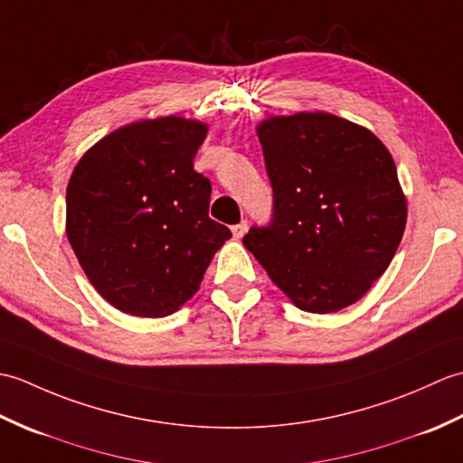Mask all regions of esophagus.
<instances>
[{
	"instance_id": "esophagus-1",
	"label": "esophagus",
	"mask_w": 463,
	"mask_h": 463,
	"mask_svg": "<svg viewBox=\"0 0 463 463\" xmlns=\"http://www.w3.org/2000/svg\"><path fill=\"white\" fill-rule=\"evenodd\" d=\"M247 229H249V222H247V221H241L239 224H234V226H232L234 239H242L244 232H247Z\"/></svg>"
}]
</instances>
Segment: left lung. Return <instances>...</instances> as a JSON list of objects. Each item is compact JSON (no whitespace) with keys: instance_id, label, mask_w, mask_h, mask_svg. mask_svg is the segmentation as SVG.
<instances>
[{"instance_id":"8db88e82","label":"left lung","mask_w":463,"mask_h":463,"mask_svg":"<svg viewBox=\"0 0 463 463\" xmlns=\"http://www.w3.org/2000/svg\"><path fill=\"white\" fill-rule=\"evenodd\" d=\"M272 219L244 234L272 282L314 314L358 302L386 272L406 229V196L390 151L330 113L270 117L257 127Z\"/></svg>"}]
</instances>
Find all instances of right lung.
<instances>
[{"mask_svg": "<svg viewBox=\"0 0 463 463\" xmlns=\"http://www.w3.org/2000/svg\"><path fill=\"white\" fill-rule=\"evenodd\" d=\"M206 125L161 117L125 125L87 151L67 184V239L117 310L161 318L199 290L231 231L209 216L211 181L193 159Z\"/></svg>", "mask_w": 463, "mask_h": 463, "instance_id": "right-lung-1", "label": "right lung"}]
</instances>
